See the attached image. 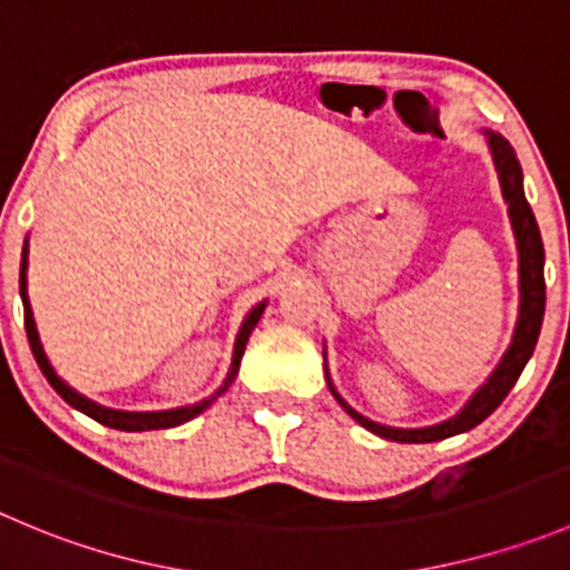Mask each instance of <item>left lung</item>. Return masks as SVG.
I'll list each match as a JSON object with an SVG mask.
<instances>
[{
  "mask_svg": "<svg viewBox=\"0 0 570 570\" xmlns=\"http://www.w3.org/2000/svg\"><path fill=\"white\" fill-rule=\"evenodd\" d=\"M488 138L490 150H493L495 169H499L501 191H504V200L507 206H510L512 230H515L518 239V256H521V314H518L515 336H512L510 351L504 353V358H501V364L495 367V373L490 375L488 384L468 401V406L462 409L456 417L445 420V423L440 425H429V429H390V425L373 423V420L362 417L356 409L347 406V403L336 395L334 386H331V392H334L336 401L342 403V409H345L358 425H364L367 432L379 434V438L384 440H395V443H434V440H445L454 438V434L471 432L473 425L482 423L484 417H490V414L501 406V401H504L507 392L515 386L518 375L523 373L534 345H538L540 325H543L546 312L543 239H540L538 219H534L532 208H529L527 203V195H523V175L515 150H512L510 141L501 138L499 132H488Z\"/></svg>",
  "mask_w": 570,
  "mask_h": 570,
  "instance_id": "left-lung-1",
  "label": "left lung"
}]
</instances>
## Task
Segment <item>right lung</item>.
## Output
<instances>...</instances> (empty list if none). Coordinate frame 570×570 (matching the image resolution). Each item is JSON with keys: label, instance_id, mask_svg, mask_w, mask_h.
<instances>
[{"label": "right lung", "instance_id": "obj_1", "mask_svg": "<svg viewBox=\"0 0 570 570\" xmlns=\"http://www.w3.org/2000/svg\"><path fill=\"white\" fill-rule=\"evenodd\" d=\"M19 289H21V303H24V328H27V340H30V347H32V356H36L38 367H41V373L47 375V381H49V384H52V390L58 392V395L63 397V401L69 403V406L80 409L82 414H88V417H94V420H97V423L108 425V429H119V432H156V429H173V425H180V423H186V420L197 417V414H200L203 409L208 406V403L217 401V397L223 395L225 390H228V384H230V381H234L236 370H239L242 353H245V345H247V336H250V331L256 328L258 317H262V312H264V303H262V306L253 308L250 317L245 320V325H242L239 336H236L234 364H230L228 381H225L223 390L214 392L212 397H206V401L195 403V406L169 409V412H116V409H105V406H99V403L88 401V397H82L80 392H75L69 384H66V381H60L58 375H55L52 364H49L47 353H43V347H41V340H38L36 320H32L30 301H27V245H24V258H21Z\"/></svg>", "mask_w": 570, "mask_h": 570}]
</instances>
